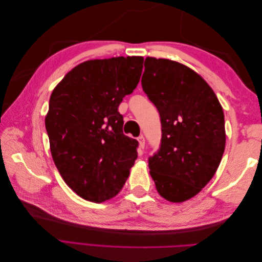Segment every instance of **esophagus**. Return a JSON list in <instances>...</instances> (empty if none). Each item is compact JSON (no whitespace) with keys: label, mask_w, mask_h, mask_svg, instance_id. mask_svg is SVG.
I'll use <instances>...</instances> for the list:
<instances>
[{"label":"esophagus","mask_w":262,"mask_h":262,"mask_svg":"<svg viewBox=\"0 0 262 262\" xmlns=\"http://www.w3.org/2000/svg\"><path fill=\"white\" fill-rule=\"evenodd\" d=\"M138 141H139V146H140V149H144L145 147V139L143 136H141L138 138Z\"/></svg>","instance_id":"obj_1"}]
</instances>
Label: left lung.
<instances>
[{
  "label": "left lung",
  "instance_id": "obj_1",
  "mask_svg": "<svg viewBox=\"0 0 262 262\" xmlns=\"http://www.w3.org/2000/svg\"><path fill=\"white\" fill-rule=\"evenodd\" d=\"M142 87L157 108L161 147L148 158L157 192L170 202L199 193L216 172L225 149L224 113L215 93L193 70L147 57Z\"/></svg>",
  "mask_w": 262,
  "mask_h": 262
}]
</instances>
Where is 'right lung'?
<instances>
[{"label":"right lung","mask_w":262,"mask_h":262,"mask_svg":"<svg viewBox=\"0 0 262 262\" xmlns=\"http://www.w3.org/2000/svg\"><path fill=\"white\" fill-rule=\"evenodd\" d=\"M142 69L143 57L85 61L51 94L45 123L53 162L87 201L117 195L137 160L139 142L123 134L118 107L137 87Z\"/></svg>","instance_id":"right-lung-1"}]
</instances>
